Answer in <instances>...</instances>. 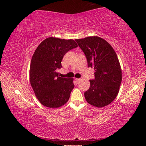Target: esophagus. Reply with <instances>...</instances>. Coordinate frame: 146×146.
Returning a JSON list of instances; mask_svg holds the SVG:
<instances>
[{"instance_id":"1","label":"esophagus","mask_w":146,"mask_h":146,"mask_svg":"<svg viewBox=\"0 0 146 146\" xmlns=\"http://www.w3.org/2000/svg\"><path fill=\"white\" fill-rule=\"evenodd\" d=\"M75 80L77 82V83H79L80 82V80H81V79H80V78H75Z\"/></svg>"}]
</instances>
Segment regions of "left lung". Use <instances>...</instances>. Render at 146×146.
<instances>
[{
  "instance_id": "8db88e82",
  "label": "left lung",
  "mask_w": 146,
  "mask_h": 146,
  "mask_svg": "<svg viewBox=\"0 0 146 146\" xmlns=\"http://www.w3.org/2000/svg\"><path fill=\"white\" fill-rule=\"evenodd\" d=\"M84 52L88 67L95 70V79L85 92L89 104L96 107L107 106L119 94L122 70L115 51L107 41L98 36L75 39Z\"/></svg>"
}]
</instances>
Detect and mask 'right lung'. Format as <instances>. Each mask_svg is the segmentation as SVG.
<instances>
[{
  "mask_svg": "<svg viewBox=\"0 0 146 146\" xmlns=\"http://www.w3.org/2000/svg\"><path fill=\"white\" fill-rule=\"evenodd\" d=\"M78 47L73 39L46 38L36 48L31 61L30 83L42 105L57 108L64 105L73 89V79L58 76L64 54Z\"/></svg>",
  "mask_w": 146,
  "mask_h": 146,
  "instance_id": "add662e5",
  "label": "right lung"
}]
</instances>
